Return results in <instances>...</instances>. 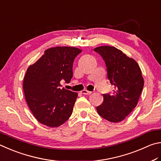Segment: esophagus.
Returning <instances> with one entry per match:
<instances>
[{"instance_id": "1", "label": "esophagus", "mask_w": 161, "mask_h": 161, "mask_svg": "<svg viewBox=\"0 0 161 161\" xmlns=\"http://www.w3.org/2000/svg\"><path fill=\"white\" fill-rule=\"evenodd\" d=\"M81 93L83 94V95H90V94L92 93V92L88 91H86V90H84V91H81Z\"/></svg>"}]
</instances>
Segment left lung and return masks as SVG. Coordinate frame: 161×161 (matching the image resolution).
Instances as JSON below:
<instances>
[{
  "label": "left lung",
  "instance_id": "8db88e82",
  "mask_svg": "<svg viewBox=\"0 0 161 161\" xmlns=\"http://www.w3.org/2000/svg\"><path fill=\"white\" fill-rule=\"evenodd\" d=\"M105 62L108 78L114 86L112 95L104 94L103 104L97 107L100 117L111 122L124 120L136 108L143 88L142 70L137 62L114 47L94 49Z\"/></svg>",
  "mask_w": 161,
  "mask_h": 161
}]
</instances>
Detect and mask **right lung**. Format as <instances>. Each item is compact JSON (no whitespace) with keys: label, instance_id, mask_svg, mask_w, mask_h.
I'll list each match as a JSON object with an SVG mask.
<instances>
[{"label":"right lung","instance_id":"right-lung-1","mask_svg":"<svg viewBox=\"0 0 161 161\" xmlns=\"http://www.w3.org/2000/svg\"><path fill=\"white\" fill-rule=\"evenodd\" d=\"M81 52L75 47L49 48L28 67L23 91L27 105L39 122L57 127L70 117L78 93L61 89L60 81L69 83L71 80L73 61Z\"/></svg>","mask_w":161,"mask_h":161}]
</instances>
